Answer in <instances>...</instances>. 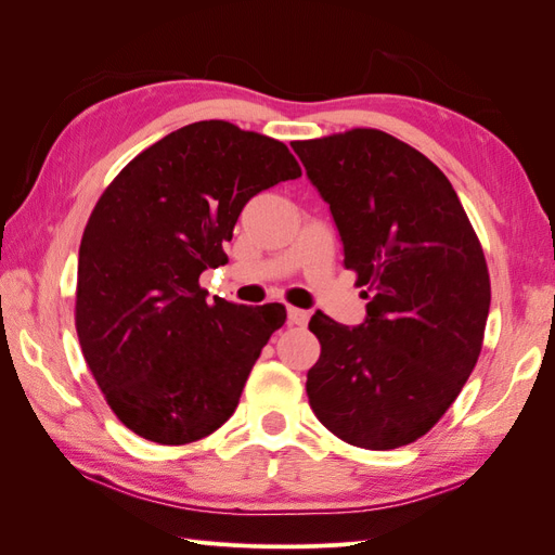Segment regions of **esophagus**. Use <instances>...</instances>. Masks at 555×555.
<instances>
[{
	"label": "esophagus",
	"mask_w": 555,
	"mask_h": 555,
	"mask_svg": "<svg viewBox=\"0 0 555 555\" xmlns=\"http://www.w3.org/2000/svg\"><path fill=\"white\" fill-rule=\"evenodd\" d=\"M310 319L308 310H298V308H289V324L292 326H306Z\"/></svg>",
	"instance_id": "1"
}]
</instances>
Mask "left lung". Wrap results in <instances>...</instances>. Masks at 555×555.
<instances>
[{
    "label": "left lung",
    "mask_w": 555,
    "mask_h": 555,
    "mask_svg": "<svg viewBox=\"0 0 555 555\" xmlns=\"http://www.w3.org/2000/svg\"><path fill=\"white\" fill-rule=\"evenodd\" d=\"M338 227L345 266L365 298L359 326L310 319L322 345L308 371L310 408L363 449L426 435L479 359L491 280L483 249L447 176L379 129L294 141Z\"/></svg>",
    "instance_id": "1"
}]
</instances>
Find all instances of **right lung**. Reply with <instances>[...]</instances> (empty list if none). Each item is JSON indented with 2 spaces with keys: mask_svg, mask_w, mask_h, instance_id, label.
Returning <instances> with one entry per match:
<instances>
[{
  "mask_svg": "<svg viewBox=\"0 0 555 555\" xmlns=\"http://www.w3.org/2000/svg\"><path fill=\"white\" fill-rule=\"evenodd\" d=\"M300 178L289 147L224 120L171 131L96 201L78 251L76 331L115 416L157 444H188L236 412L280 304L208 300L245 204Z\"/></svg>",
  "mask_w": 555,
  "mask_h": 555,
  "instance_id": "right-lung-1",
  "label": "right lung"
}]
</instances>
